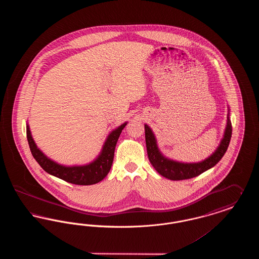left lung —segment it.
Returning a JSON list of instances; mask_svg holds the SVG:
<instances>
[{
  "label": "left lung",
  "mask_w": 259,
  "mask_h": 259,
  "mask_svg": "<svg viewBox=\"0 0 259 259\" xmlns=\"http://www.w3.org/2000/svg\"><path fill=\"white\" fill-rule=\"evenodd\" d=\"M229 114H230V110L228 108L226 128L220 146L207 159L198 163H182V162L166 158L161 153L159 148L157 147V142L152 130L148 125L146 124L145 125L146 145H147L149 162L161 176L171 181L187 180V179L195 178L199 175H201L202 172H206L207 170L212 168L214 165H217L220 162L229 146L231 135H232V125L229 118Z\"/></svg>",
  "instance_id": "obj_1"
}]
</instances>
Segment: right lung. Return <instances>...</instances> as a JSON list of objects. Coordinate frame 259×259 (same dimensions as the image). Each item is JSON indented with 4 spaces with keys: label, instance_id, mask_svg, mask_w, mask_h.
<instances>
[{
    "label": "right lung",
    "instance_id": "obj_1",
    "mask_svg": "<svg viewBox=\"0 0 259 259\" xmlns=\"http://www.w3.org/2000/svg\"><path fill=\"white\" fill-rule=\"evenodd\" d=\"M126 124L127 122L121 124L119 127L111 131L110 135L108 136L98 157L93 162L82 166H64L51 160L37 148L35 141L33 140V137L31 135L28 124L26 127V132L32 155L46 172L56 178H59L67 183L78 185H95L101 182L110 172L117 140Z\"/></svg>",
    "mask_w": 259,
    "mask_h": 259
}]
</instances>
